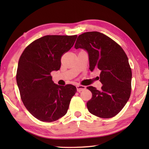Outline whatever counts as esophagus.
I'll use <instances>...</instances> for the list:
<instances>
[{
	"mask_svg": "<svg viewBox=\"0 0 149 149\" xmlns=\"http://www.w3.org/2000/svg\"><path fill=\"white\" fill-rule=\"evenodd\" d=\"M76 88H77V91L78 92H81V91H84L86 89V87L84 86V85H76Z\"/></svg>",
	"mask_w": 149,
	"mask_h": 149,
	"instance_id": "34e87169",
	"label": "esophagus"
}]
</instances>
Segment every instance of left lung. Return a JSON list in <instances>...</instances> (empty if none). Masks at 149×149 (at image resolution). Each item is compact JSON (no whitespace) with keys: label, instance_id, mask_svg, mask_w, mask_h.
<instances>
[{"label":"left lung","instance_id":"left-lung-1","mask_svg":"<svg viewBox=\"0 0 149 149\" xmlns=\"http://www.w3.org/2000/svg\"><path fill=\"white\" fill-rule=\"evenodd\" d=\"M74 48L87 52L91 71H100L101 89L87 87L93 95L87 102L88 110L100 118L115 116L128 101L132 90V73L127 55L114 41L98 31L79 35Z\"/></svg>","mask_w":149,"mask_h":149}]
</instances>
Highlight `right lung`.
I'll return each instance as SVG.
<instances>
[{
    "label": "right lung",
    "instance_id": "1",
    "mask_svg": "<svg viewBox=\"0 0 149 149\" xmlns=\"http://www.w3.org/2000/svg\"><path fill=\"white\" fill-rule=\"evenodd\" d=\"M77 35H45L27 46L19 58L16 81L22 102L40 121L52 122L66 114L77 91L72 85L60 86L50 73L61 66L62 54L73 47Z\"/></svg>",
    "mask_w": 149,
    "mask_h": 149
}]
</instances>
